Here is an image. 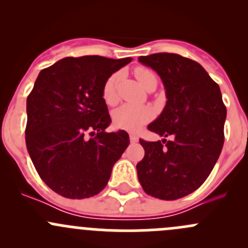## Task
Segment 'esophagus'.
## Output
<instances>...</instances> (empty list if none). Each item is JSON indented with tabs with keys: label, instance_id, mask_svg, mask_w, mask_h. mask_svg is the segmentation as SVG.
Returning <instances> with one entry per match:
<instances>
[{
	"label": "esophagus",
	"instance_id": "1",
	"mask_svg": "<svg viewBox=\"0 0 248 248\" xmlns=\"http://www.w3.org/2000/svg\"><path fill=\"white\" fill-rule=\"evenodd\" d=\"M129 140H131V142H138V137L137 136H134V134H131V136H129Z\"/></svg>",
	"mask_w": 248,
	"mask_h": 248
}]
</instances>
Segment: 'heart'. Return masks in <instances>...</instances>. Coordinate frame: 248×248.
Listing matches in <instances>:
<instances>
[{
	"instance_id": "1",
	"label": "heart",
	"mask_w": 248,
	"mask_h": 248,
	"mask_svg": "<svg viewBox=\"0 0 248 248\" xmlns=\"http://www.w3.org/2000/svg\"><path fill=\"white\" fill-rule=\"evenodd\" d=\"M138 81L146 89L152 82L157 84V78L154 72L147 68L138 67L134 71ZM120 74L115 73L107 80L103 87V98L109 106H112L119 99L117 94V86H119ZM154 117V111L146 106H134V104H122L112 114L114 124L120 129H124L128 132H138L144 124L150 122Z\"/></svg>"
}]
</instances>
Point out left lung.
<instances>
[{
    "mask_svg": "<svg viewBox=\"0 0 248 248\" xmlns=\"http://www.w3.org/2000/svg\"><path fill=\"white\" fill-rule=\"evenodd\" d=\"M138 60L161 77L166 89V107L147 128L172 138L140 139L145 156L137 164L138 179L149 196L175 201L199 188L214 169L223 147L227 109L219 86L198 62L169 52Z\"/></svg>",
    "mask_w": 248,
    "mask_h": 248,
    "instance_id": "left-lung-1",
    "label": "left lung"
}]
</instances>
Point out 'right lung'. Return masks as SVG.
I'll return each mask as SVG.
<instances>
[{
  "mask_svg": "<svg viewBox=\"0 0 248 248\" xmlns=\"http://www.w3.org/2000/svg\"><path fill=\"white\" fill-rule=\"evenodd\" d=\"M131 61L64 57L38 74L27 97L26 146L39 176L60 196L98 194L128 146L127 132H106L111 119L103 87Z\"/></svg>",
  "mask_w": 248,
  "mask_h": 248,
  "instance_id": "add662e5",
  "label": "right lung"
}]
</instances>
